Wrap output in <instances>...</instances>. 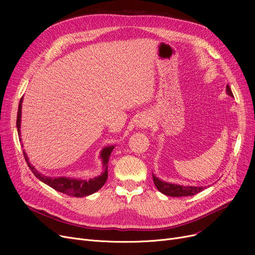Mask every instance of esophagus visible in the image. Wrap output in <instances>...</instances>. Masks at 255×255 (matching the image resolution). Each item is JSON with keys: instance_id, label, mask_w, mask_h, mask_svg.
Segmentation results:
<instances>
[{"instance_id": "1", "label": "esophagus", "mask_w": 255, "mask_h": 255, "mask_svg": "<svg viewBox=\"0 0 255 255\" xmlns=\"http://www.w3.org/2000/svg\"><path fill=\"white\" fill-rule=\"evenodd\" d=\"M149 123H150V121H149V119H148V118L141 117V118L138 120V124H137V126H139L140 128H145L146 126L149 125Z\"/></svg>"}]
</instances>
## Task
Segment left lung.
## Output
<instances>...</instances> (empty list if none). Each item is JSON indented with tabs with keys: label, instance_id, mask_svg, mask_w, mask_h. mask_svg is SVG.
Segmentation results:
<instances>
[{
	"label": "left lung",
	"instance_id": "left-lung-1",
	"mask_svg": "<svg viewBox=\"0 0 255 255\" xmlns=\"http://www.w3.org/2000/svg\"><path fill=\"white\" fill-rule=\"evenodd\" d=\"M226 92L230 96L234 97L233 92L230 88V86H226ZM153 181L155 186L157 187V189L167 195V196H173V197H180V196H191L194 195L200 191L204 190V187H192V186H181L177 184H170L163 182L161 180H159L153 175Z\"/></svg>",
	"mask_w": 255,
	"mask_h": 255
}]
</instances>
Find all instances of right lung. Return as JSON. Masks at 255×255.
Returning a JSON list of instances; mask_svg holds the SVG:
<instances>
[{"mask_svg":"<svg viewBox=\"0 0 255 255\" xmlns=\"http://www.w3.org/2000/svg\"><path fill=\"white\" fill-rule=\"evenodd\" d=\"M21 102H22V98L19 101V105H18V112H17V119H16V126H17V132L18 135H20V115H21ZM115 146H107V148H104L101 152V158H102V163H103V167H104V172L102 173L101 176L94 178V179H90L89 181L86 180H77V179H70V178H47L45 176L40 175V173L34 168L33 165H31L29 163L28 157H26V154L23 152V156L26 163H28L30 169L32 170V172L34 175L40 180L42 181L43 183H45L46 185H48L51 188H53L55 190L62 192L64 194H67L69 196H75V197H83V196H87L90 195L92 193H95L96 191H98L101 187L105 184L106 180H107V163H109V159L110 156L113 152Z\"/></svg>","mask_w":255,"mask_h":255,"instance_id":"obj_1","label":"right lung"}]
</instances>
